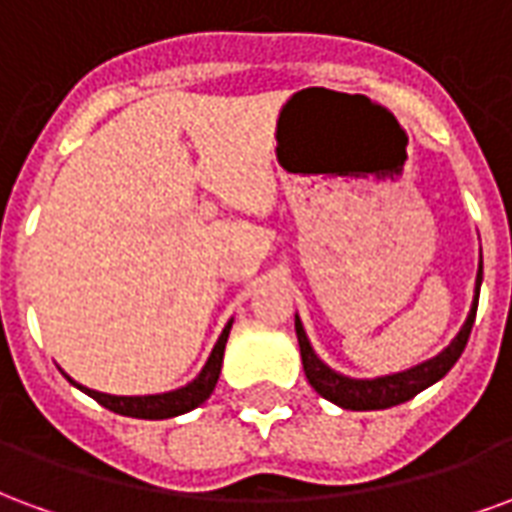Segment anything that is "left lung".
Returning a JSON list of instances; mask_svg holds the SVG:
<instances>
[{
    "instance_id": "obj_1",
    "label": "left lung",
    "mask_w": 512,
    "mask_h": 512,
    "mask_svg": "<svg viewBox=\"0 0 512 512\" xmlns=\"http://www.w3.org/2000/svg\"><path fill=\"white\" fill-rule=\"evenodd\" d=\"M480 285H483V255H480V268H477V279H474L472 310L466 315L461 332L455 334L452 343L436 356H430V359L408 367V370H400V373H389V376L351 378L332 370L321 356L315 354V348L310 345V337L304 332V323L296 315V337H299L304 376H307V381H310V386L318 395L332 400L334 406L348 408V411H378V408H392L406 403L414 395H419L422 389H428L436 381H441L450 373L452 365L461 359L463 348L469 343V334H472L474 318H477Z\"/></svg>"
}]
</instances>
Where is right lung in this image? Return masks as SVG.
<instances>
[{
	"instance_id": "right-lung-1",
	"label": "right lung",
	"mask_w": 512,
	"mask_h": 512,
	"mask_svg": "<svg viewBox=\"0 0 512 512\" xmlns=\"http://www.w3.org/2000/svg\"><path fill=\"white\" fill-rule=\"evenodd\" d=\"M230 329H233V321H227V326L219 334V340L213 345L208 362L202 367L197 378H191L186 386H178V389H169V392H158V395H106V392H98V389H90V386L76 384L71 376H65L76 389H82L84 395H90L93 400H98L101 406L115 411V414H123V417H136V419H169L180 417L191 408H197L200 403H205L211 392L216 389V381H219V373H222V359H224V345H227V337H230Z\"/></svg>"
}]
</instances>
